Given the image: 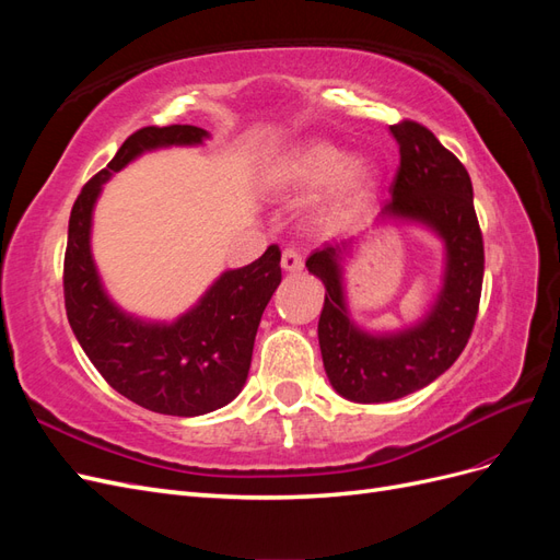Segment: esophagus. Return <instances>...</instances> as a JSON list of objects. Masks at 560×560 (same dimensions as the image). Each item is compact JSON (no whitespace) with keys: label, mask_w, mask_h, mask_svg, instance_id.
Segmentation results:
<instances>
[{"label":"esophagus","mask_w":560,"mask_h":560,"mask_svg":"<svg viewBox=\"0 0 560 560\" xmlns=\"http://www.w3.org/2000/svg\"><path fill=\"white\" fill-rule=\"evenodd\" d=\"M282 268L290 270V273H301V270H303V259L294 247H287L282 252Z\"/></svg>","instance_id":"obj_1"}]
</instances>
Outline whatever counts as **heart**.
Returning a JSON list of instances; mask_svg holds the SVG:
<instances>
[{
    "instance_id": "heart-1",
    "label": "heart",
    "mask_w": 560,
    "mask_h": 560,
    "mask_svg": "<svg viewBox=\"0 0 560 560\" xmlns=\"http://www.w3.org/2000/svg\"><path fill=\"white\" fill-rule=\"evenodd\" d=\"M276 189L287 196H306L327 184L315 206V222L325 229L341 226L360 212L376 191V167L366 159H350L331 142L303 144L287 156L273 175Z\"/></svg>"
}]
</instances>
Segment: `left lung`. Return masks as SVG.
Instances as JSON below:
<instances>
[{"label": "left lung", "instance_id": "1", "mask_svg": "<svg viewBox=\"0 0 560 560\" xmlns=\"http://www.w3.org/2000/svg\"><path fill=\"white\" fill-rule=\"evenodd\" d=\"M389 132L399 144V167L381 217L430 226L446 245V273L425 319L376 336L354 327L346 308L341 261L352 241L308 257V270L327 287L317 322L322 362L336 393L360 404L393 401L442 376L469 341L483 284V235L465 165L430 128L409 118Z\"/></svg>", "mask_w": 560, "mask_h": 560}]
</instances>
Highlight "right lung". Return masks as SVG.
<instances>
[{"mask_svg": "<svg viewBox=\"0 0 560 560\" xmlns=\"http://www.w3.org/2000/svg\"><path fill=\"white\" fill-rule=\"evenodd\" d=\"M206 138L198 126L132 132L77 196L62 270L67 319L100 376L144 409L182 418L222 409L238 397L264 308L282 280L280 247L270 245L257 261L226 270L189 313L159 325L126 315L105 294L91 254V219L103 184L142 151Z\"/></svg>", "mask_w": 560, "mask_h": 560, "instance_id": "add662e5", "label": "right lung"}]
</instances>
